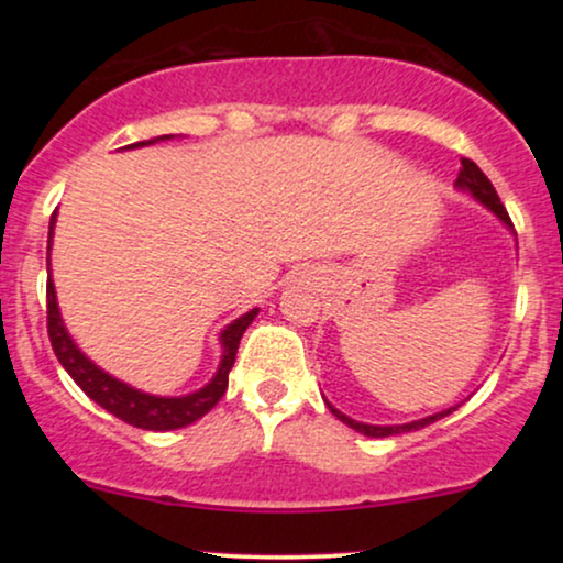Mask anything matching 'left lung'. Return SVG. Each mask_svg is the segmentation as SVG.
<instances>
[{"instance_id": "8db88e82", "label": "left lung", "mask_w": 563, "mask_h": 563, "mask_svg": "<svg viewBox=\"0 0 563 563\" xmlns=\"http://www.w3.org/2000/svg\"><path fill=\"white\" fill-rule=\"evenodd\" d=\"M461 164H463V169H461V174H457V183H455V185H457V187H466V190L471 192V196H474L476 200H482V203L487 206V209H493L495 214L500 217L503 222L508 224V228H514V222H510V217H508L506 206H503V203H500V198H497L495 187H493V183H489V179H487V174H484V172L479 169V166H476L474 161H471V158H463ZM328 407H331V412H333L335 418H339V421H344L346 426H352L354 431H360V434H365V437H391V434H402V431L423 429V426L434 423V421H439V418L450 416V412L455 410V407H450V410L437 412V416L423 418V421L405 423V426H367V423H360V421H352V418H346L344 412L335 410L333 405H328Z\"/></svg>"}]
</instances>
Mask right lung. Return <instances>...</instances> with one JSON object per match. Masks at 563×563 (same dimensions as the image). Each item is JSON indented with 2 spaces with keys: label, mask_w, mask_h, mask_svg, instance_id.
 <instances>
[{
  "label": "right lung",
  "mask_w": 563,
  "mask_h": 563,
  "mask_svg": "<svg viewBox=\"0 0 563 563\" xmlns=\"http://www.w3.org/2000/svg\"><path fill=\"white\" fill-rule=\"evenodd\" d=\"M134 145H145V142H134ZM53 224H55V214L49 219L47 251H49V243H53ZM47 269H49V256H47ZM254 318H256V309H251L249 314H243V318H238L232 325L224 328L222 365H219L217 376L211 378V384H206L203 389L196 394H187V397H151V394H142L137 389H132V386L111 378L108 373H102L100 367L89 363L79 349H76L74 341H70V335L66 333V328H63L60 312H57V301H55V286L47 277V333H49V344L55 349V357L60 360V365L66 367L68 376L81 386V391L87 394L89 399H95L97 405L106 407L108 412H113V416L121 418L124 423L137 426V429H147V431H172V429H183V426H190L192 421H198V418H203L206 412H209L211 407L224 397V391H228L230 367L235 363L238 344H241L245 328L251 325V320Z\"/></svg>",
  "instance_id": "obj_1"
}]
</instances>
